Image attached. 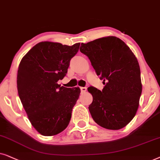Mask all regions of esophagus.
Instances as JSON below:
<instances>
[{"label":"esophagus","instance_id":"obj_1","mask_svg":"<svg viewBox=\"0 0 160 160\" xmlns=\"http://www.w3.org/2000/svg\"><path fill=\"white\" fill-rule=\"evenodd\" d=\"M80 90H81V92H86V90H87V88L86 87H80Z\"/></svg>","mask_w":160,"mask_h":160}]
</instances>
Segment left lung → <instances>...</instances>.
Wrapping results in <instances>:
<instances>
[{
  "instance_id": "8db88e82",
  "label": "left lung",
  "mask_w": 160,
  "mask_h": 160,
  "mask_svg": "<svg viewBox=\"0 0 160 160\" xmlns=\"http://www.w3.org/2000/svg\"><path fill=\"white\" fill-rule=\"evenodd\" d=\"M80 50L88 57L105 85L102 91L88 88L93 96L88 107L93 119L108 129L126 127L135 116L142 93L140 66L135 55L116 37L82 43Z\"/></svg>"
}]
</instances>
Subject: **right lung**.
<instances>
[{"instance_id":"add662e5","label":"right lung","mask_w":160,"mask_h":160,"mask_svg":"<svg viewBox=\"0 0 160 160\" xmlns=\"http://www.w3.org/2000/svg\"><path fill=\"white\" fill-rule=\"evenodd\" d=\"M80 44L39 42L19 65V97L32 126L42 135H55L69 125L80 89L61 86L58 81L67 73L70 60L78 52Z\"/></svg>"}]
</instances>
